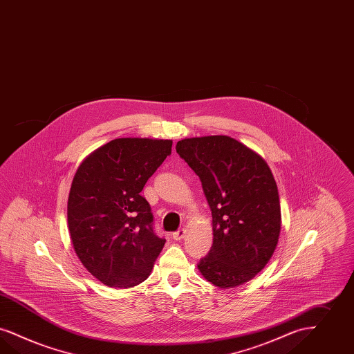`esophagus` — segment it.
<instances>
[{
	"instance_id": "34e87169",
	"label": "esophagus",
	"mask_w": 354,
	"mask_h": 354,
	"mask_svg": "<svg viewBox=\"0 0 354 354\" xmlns=\"http://www.w3.org/2000/svg\"><path fill=\"white\" fill-rule=\"evenodd\" d=\"M184 236H185V229H179L172 233V239L176 241L182 240L184 239Z\"/></svg>"
}]
</instances>
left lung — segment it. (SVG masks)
<instances>
[{
  "label": "left lung",
  "mask_w": 354,
  "mask_h": 354,
  "mask_svg": "<svg viewBox=\"0 0 354 354\" xmlns=\"http://www.w3.org/2000/svg\"><path fill=\"white\" fill-rule=\"evenodd\" d=\"M176 153L200 178L212 211L213 245L198 268L217 287L253 279L281 233L278 187L268 163L227 136L187 138Z\"/></svg>",
  "instance_id": "left-lung-1"
}]
</instances>
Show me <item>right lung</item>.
<instances>
[{"label": "right lung", "instance_id": "obj_1", "mask_svg": "<svg viewBox=\"0 0 354 354\" xmlns=\"http://www.w3.org/2000/svg\"><path fill=\"white\" fill-rule=\"evenodd\" d=\"M171 147L170 140L118 138L93 151L75 174L67 207L73 249L109 287L143 282L165 246L141 191Z\"/></svg>", "mask_w": 354, "mask_h": 354}]
</instances>
